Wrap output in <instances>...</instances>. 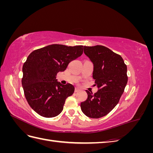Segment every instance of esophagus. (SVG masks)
Segmentation results:
<instances>
[{
	"label": "esophagus",
	"mask_w": 153,
	"mask_h": 153,
	"mask_svg": "<svg viewBox=\"0 0 153 153\" xmlns=\"http://www.w3.org/2000/svg\"><path fill=\"white\" fill-rule=\"evenodd\" d=\"M80 91V89H78V87H75V92H79Z\"/></svg>",
	"instance_id": "obj_1"
}]
</instances>
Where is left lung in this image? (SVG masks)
<instances>
[{"mask_svg":"<svg viewBox=\"0 0 153 153\" xmlns=\"http://www.w3.org/2000/svg\"><path fill=\"white\" fill-rule=\"evenodd\" d=\"M84 50L93 63L92 77L98 91L93 94L87 90V99L80 107L86 116L98 119L107 115L119 103L128 82L127 66L121 55L104 46H84Z\"/></svg>","mask_w":153,"mask_h":153,"instance_id":"left-lung-1","label":"left lung"}]
</instances>
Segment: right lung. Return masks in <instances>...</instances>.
I'll list each match as a JSON object with an SVG mask.
<instances>
[{
	"mask_svg": "<svg viewBox=\"0 0 153 153\" xmlns=\"http://www.w3.org/2000/svg\"><path fill=\"white\" fill-rule=\"evenodd\" d=\"M83 53V46L50 45L33 51L22 68V85L30 107L41 116L53 117L61 113L75 87L57 82V74Z\"/></svg>",
	"mask_w": 153,
	"mask_h": 153,
	"instance_id": "obj_1",
	"label": "right lung"
}]
</instances>
